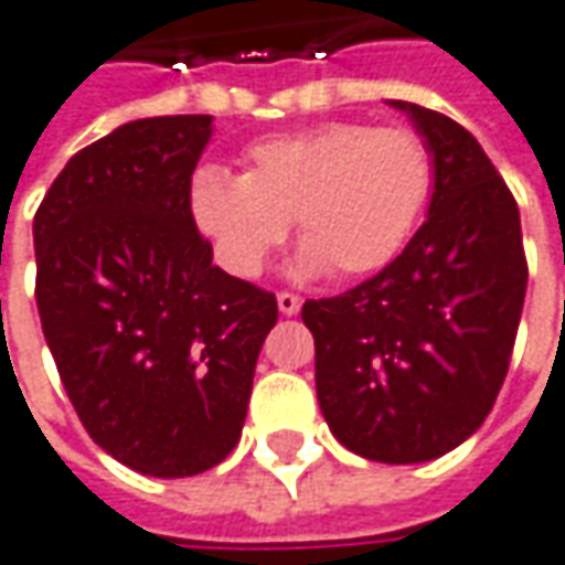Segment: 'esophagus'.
<instances>
[{
	"label": "esophagus",
	"mask_w": 565,
	"mask_h": 565,
	"mask_svg": "<svg viewBox=\"0 0 565 565\" xmlns=\"http://www.w3.org/2000/svg\"><path fill=\"white\" fill-rule=\"evenodd\" d=\"M302 300L297 297V294H287V290H281L278 294V309H281V316H297L300 312Z\"/></svg>",
	"instance_id": "34e87169"
}]
</instances>
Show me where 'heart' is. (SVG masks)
Masks as SVG:
<instances>
[{"label": "heart", "instance_id": "heart-1", "mask_svg": "<svg viewBox=\"0 0 565 565\" xmlns=\"http://www.w3.org/2000/svg\"><path fill=\"white\" fill-rule=\"evenodd\" d=\"M244 178L203 171L190 209L218 263L256 278L290 231L302 241L300 275L381 271L409 244L435 186V156L413 127L324 121L259 140Z\"/></svg>", "mask_w": 565, "mask_h": 565}]
</instances>
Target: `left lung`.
<instances>
[{
    "label": "left lung",
    "mask_w": 565,
    "mask_h": 565,
    "mask_svg": "<svg viewBox=\"0 0 565 565\" xmlns=\"http://www.w3.org/2000/svg\"><path fill=\"white\" fill-rule=\"evenodd\" d=\"M435 156L428 218L391 265L302 302L321 416L347 450L425 462L476 435L503 387L529 265L510 186L454 118L391 99Z\"/></svg>",
    "instance_id": "1"
}]
</instances>
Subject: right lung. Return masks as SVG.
<instances>
[{
	"label": "right lung",
	"instance_id": "1",
	"mask_svg": "<svg viewBox=\"0 0 565 565\" xmlns=\"http://www.w3.org/2000/svg\"><path fill=\"white\" fill-rule=\"evenodd\" d=\"M212 115L140 118L89 143L33 215L36 309L77 416L108 457L200 476L241 440L278 302L212 265L190 178Z\"/></svg>",
	"mask_w": 565,
	"mask_h": 565
}]
</instances>
